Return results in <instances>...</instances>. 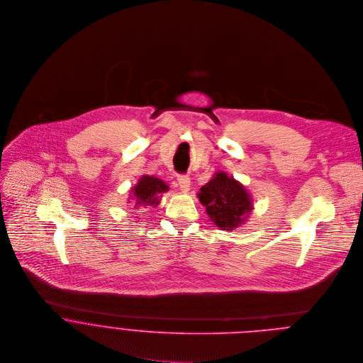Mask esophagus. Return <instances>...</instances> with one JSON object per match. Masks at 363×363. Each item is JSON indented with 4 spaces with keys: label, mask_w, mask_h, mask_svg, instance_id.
I'll list each match as a JSON object with an SVG mask.
<instances>
[{
    "label": "esophagus",
    "mask_w": 363,
    "mask_h": 363,
    "mask_svg": "<svg viewBox=\"0 0 363 363\" xmlns=\"http://www.w3.org/2000/svg\"><path fill=\"white\" fill-rule=\"evenodd\" d=\"M177 183L183 191H189L190 189V176L189 174H177Z\"/></svg>",
    "instance_id": "obj_1"
}]
</instances>
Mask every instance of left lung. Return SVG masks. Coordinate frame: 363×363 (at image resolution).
<instances>
[{
    "label": "left lung",
    "mask_w": 363,
    "mask_h": 363,
    "mask_svg": "<svg viewBox=\"0 0 363 363\" xmlns=\"http://www.w3.org/2000/svg\"><path fill=\"white\" fill-rule=\"evenodd\" d=\"M199 197L201 204L207 207L211 219L225 230L236 229L252 211L247 191L223 172L216 173L201 187Z\"/></svg>",
    "instance_id": "1"
}]
</instances>
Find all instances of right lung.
Listing matches in <instances>:
<instances>
[{"label": "right lung", "instance_id": "right-lung-1", "mask_svg": "<svg viewBox=\"0 0 363 363\" xmlns=\"http://www.w3.org/2000/svg\"><path fill=\"white\" fill-rule=\"evenodd\" d=\"M167 190V186L164 182L151 177V176H144L138 184L134 187V196L137 199V206H151L156 207L160 200V194Z\"/></svg>", "mask_w": 363, "mask_h": 363}]
</instances>
